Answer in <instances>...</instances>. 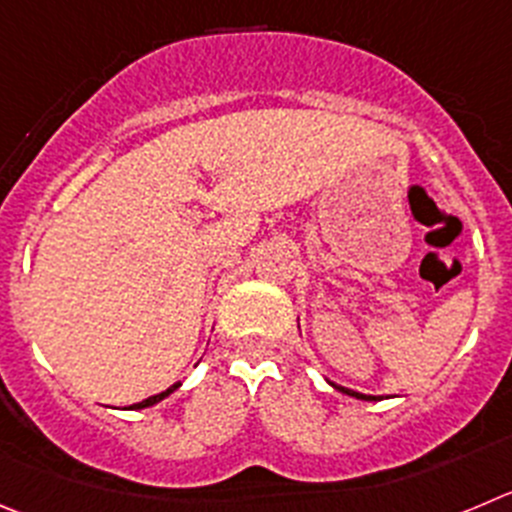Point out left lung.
<instances>
[{"label":"left lung","mask_w":512,"mask_h":512,"mask_svg":"<svg viewBox=\"0 0 512 512\" xmlns=\"http://www.w3.org/2000/svg\"><path fill=\"white\" fill-rule=\"evenodd\" d=\"M328 384H331L333 389H336V391H341V394H346V396H353V399H361V401H379V399H381V396H374V394H361V391L346 389V386H341V384H333V381H328Z\"/></svg>","instance_id":"8db88e82"}]
</instances>
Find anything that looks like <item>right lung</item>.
Masks as SVG:
<instances>
[{
  "mask_svg": "<svg viewBox=\"0 0 512 512\" xmlns=\"http://www.w3.org/2000/svg\"><path fill=\"white\" fill-rule=\"evenodd\" d=\"M179 386H181V381H176V384H174V386H169V389H166V391H161V394H154V396H148V399L138 401V404H133L131 409H146V407H154V404H159V401H164L166 396H169V394H174V391L179 389Z\"/></svg>",
  "mask_w": 512,
  "mask_h": 512,
  "instance_id": "add662e5",
  "label": "right lung"
}]
</instances>
